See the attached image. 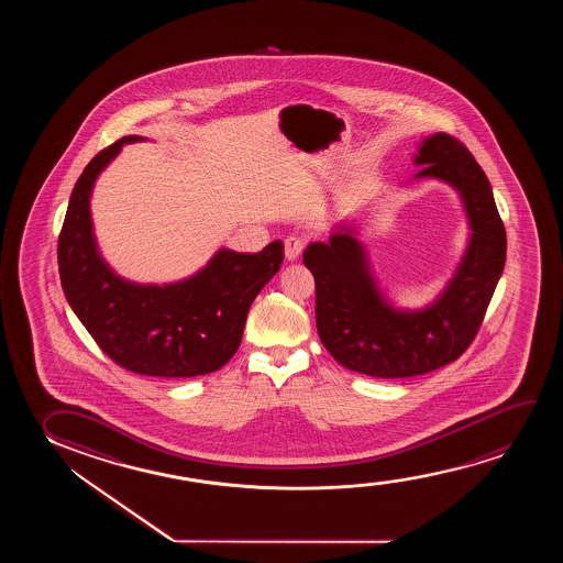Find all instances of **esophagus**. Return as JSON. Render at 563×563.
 Segmentation results:
<instances>
[{
	"instance_id": "obj_1",
	"label": "esophagus",
	"mask_w": 563,
	"mask_h": 563,
	"mask_svg": "<svg viewBox=\"0 0 563 563\" xmlns=\"http://www.w3.org/2000/svg\"><path fill=\"white\" fill-rule=\"evenodd\" d=\"M301 252H303V240L298 239V236H288L285 240V255L288 262H296Z\"/></svg>"
}]
</instances>
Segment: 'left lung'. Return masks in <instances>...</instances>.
I'll return each instance as SVG.
<instances>
[{
	"label": "left lung",
	"mask_w": 563,
	"mask_h": 563,
	"mask_svg": "<svg viewBox=\"0 0 563 563\" xmlns=\"http://www.w3.org/2000/svg\"><path fill=\"white\" fill-rule=\"evenodd\" d=\"M413 163L423 167L416 178H439L457 190L470 221L467 250L437 300L394 308L352 224H336L329 242H311L303 252L316 278L319 339L340 365L369 377H416L455 362L475 339L506 263V229L470 150L437 132L419 144Z\"/></svg>",
	"instance_id": "obj_1"
}]
</instances>
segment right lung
I'll return each instance as SVG.
<instances>
[{
    "mask_svg": "<svg viewBox=\"0 0 563 563\" xmlns=\"http://www.w3.org/2000/svg\"><path fill=\"white\" fill-rule=\"evenodd\" d=\"M124 136L86 165L70 194L57 242L63 292L96 344L124 369L147 377L188 378L221 369L236 354L247 311L285 257L280 240L257 254L221 247L203 269L170 285L119 277L93 236L90 196Z\"/></svg>",
    "mask_w": 563,
    "mask_h": 563,
    "instance_id": "obj_1",
    "label": "right lung"
}]
</instances>
